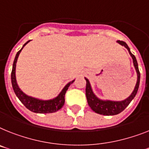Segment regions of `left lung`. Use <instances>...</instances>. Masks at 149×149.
Segmentation results:
<instances>
[{"mask_svg": "<svg viewBox=\"0 0 149 149\" xmlns=\"http://www.w3.org/2000/svg\"><path fill=\"white\" fill-rule=\"evenodd\" d=\"M117 42L121 45L125 46L128 49V51H129V53L130 54L131 57L132 58L134 67L136 68V73H137V82H136V87L134 88V91H132L131 95L128 98H126V100H122V101L102 100L99 99V98L96 97V95L94 94L93 91H92L91 86L89 81H88V78L85 77L86 81H87V84H86V97H87V100H88V105L90 106V107L91 108L95 113L101 114V115H104V116L116 115V114L121 113L122 111H123L126 108V107L130 104V102L132 101V100L134 99V97H136L137 91H138L139 87L140 72L139 70L138 63H137L136 57L130 52V48H129V46H128L127 44L125 42L118 40Z\"/></svg>", "mask_w": 149, "mask_h": 149, "instance_id": "obj_1", "label": "left lung"}]
</instances>
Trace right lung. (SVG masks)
<instances>
[{
  "label": "right lung",
  "instance_id": "1",
  "mask_svg": "<svg viewBox=\"0 0 149 149\" xmlns=\"http://www.w3.org/2000/svg\"><path fill=\"white\" fill-rule=\"evenodd\" d=\"M29 41L26 42L20 50L16 55V57L14 58L13 64V68H12V72H11V83H12V87H13V91L18 97V99L21 101L22 104L25 106L27 108L28 110L33 113H55L60 110L64 104H65V95L68 89L69 86L74 81V80L70 81L69 83L67 84L65 88L62 89L58 95L54 99L48 100H39L37 98H34L33 97L26 95L22 91L20 88L18 87V84L17 83V80H16V64H17V58L19 56L20 52L23 49L26 44Z\"/></svg>",
  "mask_w": 149,
  "mask_h": 149
}]
</instances>
